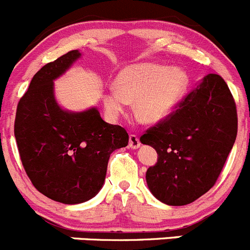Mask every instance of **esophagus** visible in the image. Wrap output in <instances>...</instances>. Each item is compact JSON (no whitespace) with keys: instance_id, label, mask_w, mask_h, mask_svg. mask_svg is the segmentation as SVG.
Here are the masks:
<instances>
[{"instance_id":"obj_1","label":"esophagus","mask_w":250,"mask_h":250,"mask_svg":"<svg viewBox=\"0 0 250 250\" xmlns=\"http://www.w3.org/2000/svg\"><path fill=\"white\" fill-rule=\"evenodd\" d=\"M141 146V142H140L139 137L136 135H130V139H129V147L132 149H137L139 147Z\"/></svg>"}]
</instances>
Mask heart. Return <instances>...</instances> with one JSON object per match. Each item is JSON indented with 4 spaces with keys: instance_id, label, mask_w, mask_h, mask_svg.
<instances>
[{
    "instance_id": "1",
    "label": "heart",
    "mask_w": 250,
    "mask_h": 250,
    "mask_svg": "<svg viewBox=\"0 0 250 250\" xmlns=\"http://www.w3.org/2000/svg\"><path fill=\"white\" fill-rule=\"evenodd\" d=\"M189 84V77L182 68L158 63H139L124 68L118 85H110L103 97L109 115L123 113L130 101H135V113L145 123H158L167 118Z\"/></svg>"
}]
</instances>
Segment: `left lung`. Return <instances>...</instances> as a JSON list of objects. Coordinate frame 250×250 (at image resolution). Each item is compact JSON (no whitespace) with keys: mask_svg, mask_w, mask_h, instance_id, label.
Returning <instances> with one entry per match:
<instances>
[{"mask_svg":"<svg viewBox=\"0 0 250 250\" xmlns=\"http://www.w3.org/2000/svg\"><path fill=\"white\" fill-rule=\"evenodd\" d=\"M238 130L236 103L227 83L210 73L189 92L175 110L140 137L158 161L146 182L159 201L188 205L215 185Z\"/></svg>","mask_w":250,"mask_h":250,"instance_id":"obj_1","label":"left lung"}]
</instances>
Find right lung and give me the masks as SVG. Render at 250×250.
Segmentation results:
<instances>
[{
  "mask_svg": "<svg viewBox=\"0 0 250 250\" xmlns=\"http://www.w3.org/2000/svg\"><path fill=\"white\" fill-rule=\"evenodd\" d=\"M80 56L72 50L42 66L21 98L14 120L21 161L32 184L67 205L96 196L111 152L129 144L126 130L105 123L98 109L71 113L56 103L52 81Z\"/></svg>",
  "mask_w": 250,
  "mask_h": 250,
  "instance_id": "1",
  "label": "right lung"
}]
</instances>
